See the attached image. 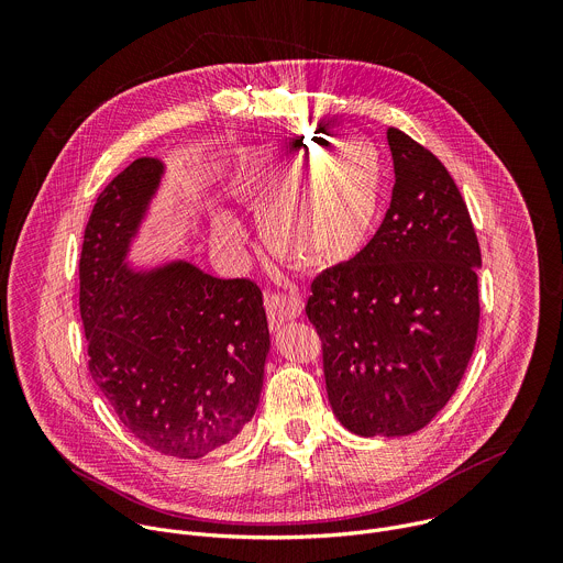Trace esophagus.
I'll use <instances>...</instances> for the list:
<instances>
[{
  "mask_svg": "<svg viewBox=\"0 0 563 563\" xmlns=\"http://www.w3.org/2000/svg\"><path fill=\"white\" fill-rule=\"evenodd\" d=\"M265 307H267L272 330H278L280 325L287 323V320H294L302 313V298L298 294L269 291L265 294Z\"/></svg>",
  "mask_w": 563,
  "mask_h": 563,
  "instance_id": "esophagus-1",
  "label": "esophagus"
}]
</instances>
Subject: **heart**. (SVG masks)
Instances as JSON below:
<instances>
[{"label": "heart", "mask_w": 563, "mask_h": 563, "mask_svg": "<svg viewBox=\"0 0 563 563\" xmlns=\"http://www.w3.org/2000/svg\"><path fill=\"white\" fill-rule=\"evenodd\" d=\"M305 167V155H298L256 185L261 233L280 261L328 269L367 243L378 205V159L369 146L345 142L318 159L303 186ZM213 233L227 245L243 240V229L227 213L216 218Z\"/></svg>", "instance_id": "heart-1"}]
</instances>
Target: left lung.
I'll use <instances>...</instances> for the list:
<instances>
[{
	"instance_id": "8db88e82",
	"label": "left lung",
	"mask_w": 563,
	"mask_h": 563,
	"mask_svg": "<svg viewBox=\"0 0 563 563\" xmlns=\"http://www.w3.org/2000/svg\"><path fill=\"white\" fill-rule=\"evenodd\" d=\"M389 209L369 243L311 283L336 419L358 437L426 428L456 391L478 332L481 250L441 159L387 129Z\"/></svg>"
}]
</instances>
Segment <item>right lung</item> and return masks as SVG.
I'll list each match as a JSON object with an SVG mask.
<instances>
[{
    "instance_id": "1",
    "label": "right lung",
    "mask_w": 563,
    "mask_h": 563,
    "mask_svg": "<svg viewBox=\"0 0 563 563\" xmlns=\"http://www.w3.org/2000/svg\"><path fill=\"white\" fill-rule=\"evenodd\" d=\"M137 157L98 196L79 256L89 372L122 426L155 452L200 459L256 415L269 328L263 291L187 261L129 269L126 254L163 180Z\"/></svg>"
}]
</instances>
